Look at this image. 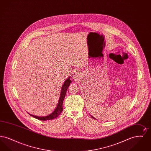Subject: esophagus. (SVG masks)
Returning a JSON list of instances; mask_svg holds the SVG:
<instances>
[{
  "instance_id": "obj_1",
  "label": "esophagus",
  "mask_w": 151,
  "mask_h": 151,
  "mask_svg": "<svg viewBox=\"0 0 151 151\" xmlns=\"http://www.w3.org/2000/svg\"><path fill=\"white\" fill-rule=\"evenodd\" d=\"M72 78L75 80L78 79L79 77V73L76 71H73V72L72 73Z\"/></svg>"
}]
</instances>
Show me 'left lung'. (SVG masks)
<instances>
[{"label":"left lung","instance_id":"obj_1","mask_svg":"<svg viewBox=\"0 0 151 151\" xmlns=\"http://www.w3.org/2000/svg\"><path fill=\"white\" fill-rule=\"evenodd\" d=\"M91 116H92V118H94V119H95V118H94L93 116H92V115H91Z\"/></svg>","mask_w":151,"mask_h":151}]
</instances>
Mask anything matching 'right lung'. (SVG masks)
<instances>
[{
    "label": "right lung",
    "mask_w": 151,
    "mask_h": 151,
    "mask_svg": "<svg viewBox=\"0 0 151 151\" xmlns=\"http://www.w3.org/2000/svg\"><path fill=\"white\" fill-rule=\"evenodd\" d=\"M70 79H71L70 77H68L67 79L65 80L63 84L62 85V88H61V92H60V97H59V100L58 101L57 107L54 109V110L50 114L45 116H36V115H32V114H29L30 115L33 116L34 118H37L39 120L47 121V120L53 119L57 118V116L60 115V114L63 111V100H64L65 96L66 91L67 90L68 87L70 86V85L71 83V80H70Z\"/></svg>",
    "instance_id": "add662e5"
}]
</instances>
